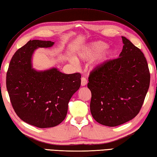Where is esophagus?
<instances>
[{
    "mask_svg": "<svg viewBox=\"0 0 157 157\" xmlns=\"http://www.w3.org/2000/svg\"><path fill=\"white\" fill-rule=\"evenodd\" d=\"M87 84V80L86 78L85 77H82L81 78V85L82 86H85Z\"/></svg>",
    "mask_w": 157,
    "mask_h": 157,
    "instance_id": "esophagus-1",
    "label": "esophagus"
}]
</instances>
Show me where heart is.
I'll use <instances>...</instances> for the list:
<instances>
[{
	"label": "heart",
	"instance_id": "1",
	"mask_svg": "<svg viewBox=\"0 0 157 157\" xmlns=\"http://www.w3.org/2000/svg\"><path fill=\"white\" fill-rule=\"evenodd\" d=\"M107 47V44L101 41L91 42L79 50L76 55V58L82 61H91L95 59L94 63L95 66H97L113 57L114 50L108 48ZM71 61L75 64L77 63L75 58L71 59Z\"/></svg>",
	"mask_w": 157,
	"mask_h": 157
}]
</instances>
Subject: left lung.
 Listing matches in <instances>:
<instances>
[{
  "instance_id": "1",
  "label": "left lung",
  "mask_w": 157,
  "mask_h": 157,
  "mask_svg": "<svg viewBox=\"0 0 157 157\" xmlns=\"http://www.w3.org/2000/svg\"><path fill=\"white\" fill-rule=\"evenodd\" d=\"M122 38L119 57L91 71L87 84L91 115L100 124L111 127L128 122L139 113L150 81L143 52L127 38Z\"/></svg>"
}]
</instances>
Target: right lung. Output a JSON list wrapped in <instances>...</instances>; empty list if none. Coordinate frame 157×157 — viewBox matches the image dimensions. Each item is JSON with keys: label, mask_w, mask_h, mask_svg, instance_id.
<instances>
[{"label": "right lung", "mask_w": 157, "mask_h": 157, "mask_svg": "<svg viewBox=\"0 0 157 157\" xmlns=\"http://www.w3.org/2000/svg\"><path fill=\"white\" fill-rule=\"evenodd\" d=\"M54 44L29 41L15 52L7 72L6 85L16 113L24 122L41 128L63 122L70 100L81 86L80 73L66 75L56 67L41 71L32 67L35 50Z\"/></svg>", "instance_id": "add662e5"}]
</instances>
